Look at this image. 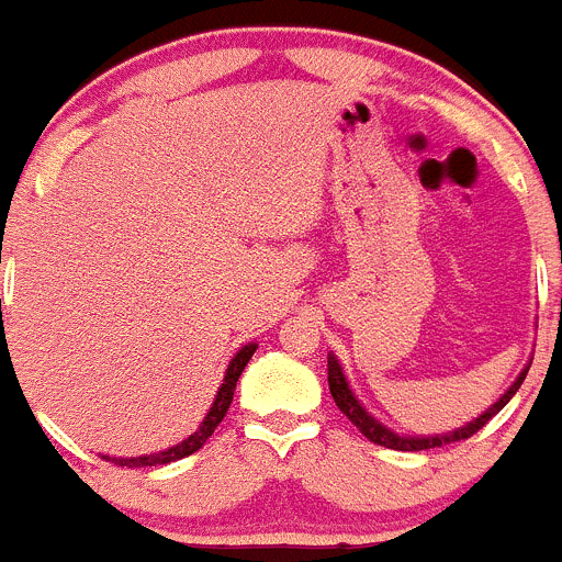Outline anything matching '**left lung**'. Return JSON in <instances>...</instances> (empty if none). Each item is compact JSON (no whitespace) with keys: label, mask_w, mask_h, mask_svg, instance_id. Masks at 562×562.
I'll list each match as a JSON object with an SVG mask.
<instances>
[{"label":"left lung","mask_w":562,"mask_h":562,"mask_svg":"<svg viewBox=\"0 0 562 562\" xmlns=\"http://www.w3.org/2000/svg\"><path fill=\"white\" fill-rule=\"evenodd\" d=\"M327 374H329V393H333V400H335V405H338V411L344 413V416L349 418V422H352L355 427H358L360 432L366 435V438L374 440V443H380V447L400 449V452H424V449L447 447V443H454V440H465V438H471V435H474V432H480V429L485 427V424L491 422V418H494L496 413H499L502 407L507 405V402H510V396L518 391V385H521V382H524V376H527V369H524L521 376H518V380L513 382L510 391H507L505 396H502V400L496 402L494 407H487V411L482 413L480 418H474V422L465 424V427L454 429V432L432 435V438H405V435L391 432V429L382 427L380 422H374V418H371L369 413H366L363 407H360V402L355 400V393L349 391V385H346L344 371H340L338 360H335L333 355H329V358H327Z\"/></svg>","instance_id":"obj_1"}]
</instances>
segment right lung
<instances>
[{
  "label": "right lung",
  "instance_id": "1",
  "mask_svg": "<svg viewBox=\"0 0 562 562\" xmlns=\"http://www.w3.org/2000/svg\"><path fill=\"white\" fill-rule=\"evenodd\" d=\"M255 349H257V344H249V346H244V349H238V355H235L233 363H229L227 376H224L222 387H218L216 402H213L210 413H207V416H204L202 427H199L196 432L191 435V438L182 440V443H177V447L166 449V452L146 454V458H108V454H104V460H110V463H115V465H127V469H146V465L175 463V460H182V458H188V454L196 452V449H202L204 440H207L210 435L216 432V427H218V424H222V418L227 416L229 402H233V396H235V382H238L240 371L246 369V363H249V360H251Z\"/></svg>",
  "mask_w": 562,
  "mask_h": 562
}]
</instances>
